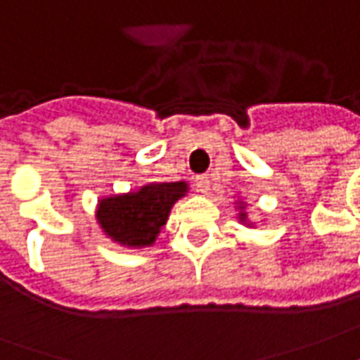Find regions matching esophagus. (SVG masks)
Instances as JSON below:
<instances>
[{"label": "esophagus", "mask_w": 360, "mask_h": 360, "mask_svg": "<svg viewBox=\"0 0 360 360\" xmlns=\"http://www.w3.org/2000/svg\"><path fill=\"white\" fill-rule=\"evenodd\" d=\"M195 187H197L200 195H209V191H211V179L207 175H200V177L195 179Z\"/></svg>", "instance_id": "1"}]
</instances>
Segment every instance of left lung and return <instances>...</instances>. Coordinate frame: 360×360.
<instances>
[{
  "instance_id": "1",
  "label": "left lung",
  "mask_w": 360,
  "mask_h": 360,
  "mask_svg": "<svg viewBox=\"0 0 360 360\" xmlns=\"http://www.w3.org/2000/svg\"><path fill=\"white\" fill-rule=\"evenodd\" d=\"M234 205H236V219H238V222H240V224H244V226H248V229H254V222L252 221H248V212H246V202H244V200H236V202H234Z\"/></svg>"
}]
</instances>
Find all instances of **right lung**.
Here are the masks:
<instances>
[{"mask_svg": "<svg viewBox=\"0 0 360 360\" xmlns=\"http://www.w3.org/2000/svg\"><path fill=\"white\" fill-rule=\"evenodd\" d=\"M189 193L187 181L148 183L139 189L102 197L96 222L104 236L124 248L153 246L173 205Z\"/></svg>", "mask_w": 360, "mask_h": 360, "instance_id": "obj_1", "label": "right lung"}]
</instances>
